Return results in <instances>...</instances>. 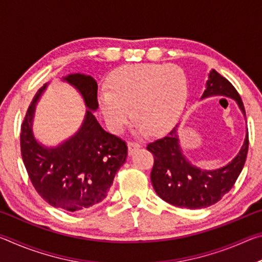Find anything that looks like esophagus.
Masks as SVG:
<instances>
[{
  "mask_svg": "<svg viewBox=\"0 0 262 262\" xmlns=\"http://www.w3.org/2000/svg\"><path fill=\"white\" fill-rule=\"evenodd\" d=\"M140 148H141V145L139 143H136V142H129V143H128V151H129L130 156L135 151H137Z\"/></svg>",
  "mask_w": 262,
  "mask_h": 262,
  "instance_id": "1",
  "label": "esophagus"
}]
</instances>
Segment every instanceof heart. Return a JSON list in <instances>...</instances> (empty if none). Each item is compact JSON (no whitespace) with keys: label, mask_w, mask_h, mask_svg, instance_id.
<instances>
[{"label":"heart","mask_w":262,"mask_h":262,"mask_svg":"<svg viewBox=\"0 0 262 262\" xmlns=\"http://www.w3.org/2000/svg\"><path fill=\"white\" fill-rule=\"evenodd\" d=\"M106 86L99 91L98 105L112 133L125 128L130 107L136 133L165 132L179 120L188 99L187 76L174 64L122 66L111 74Z\"/></svg>","instance_id":"b5f03b06"}]
</instances>
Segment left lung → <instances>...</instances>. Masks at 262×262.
<instances>
[{"label": "left lung", "mask_w": 262, "mask_h": 262, "mask_svg": "<svg viewBox=\"0 0 262 262\" xmlns=\"http://www.w3.org/2000/svg\"><path fill=\"white\" fill-rule=\"evenodd\" d=\"M216 96L233 99L246 119L244 104L236 89L227 78L211 69L200 100ZM179 126L180 123H177L163 139L148 144L147 149L155 157L150 176L151 184L158 196L170 205L187 209L207 208L220 201L241 174L247 156L248 133L231 162L215 170H205L195 166L185 156L178 135Z\"/></svg>", "instance_id": "8db88e82"}]
</instances>
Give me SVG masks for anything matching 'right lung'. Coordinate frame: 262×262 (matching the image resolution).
I'll list each match as a JSON object with an SVG mask.
<instances>
[{
    "instance_id": "right-lung-1",
    "label": "right lung",
    "mask_w": 262,
    "mask_h": 262,
    "mask_svg": "<svg viewBox=\"0 0 262 262\" xmlns=\"http://www.w3.org/2000/svg\"><path fill=\"white\" fill-rule=\"evenodd\" d=\"M81 95L85 105L83 122L74 135L56 145H45L34 135L35 107L47 83L33 97L20 133V150L30 180L39 195L55 208L86 209L107 196L114 176L127 158V145L103 129L94 112L98 110L97 82L84 74L61 78Z\"/></svg>"
}]
</instances>
